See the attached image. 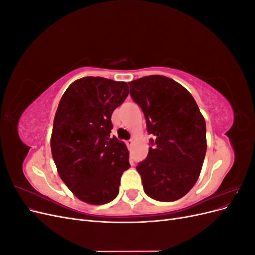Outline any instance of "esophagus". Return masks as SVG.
<instances>
[{"label":"esophagus","instance_id":"34e87169","mask_svg":"<svg viewBox=\"0 0 255 255\" xmlns=\"http://www.w3.org/2000/svg\"><path fill=\"white\" fill-rule=\"evenodd\" d=\"M127 143H128V145H132V144H133V139H129V140H128V141H127Z\"/></svg>","mask_w":255,"mask_h":255}]
</instances>
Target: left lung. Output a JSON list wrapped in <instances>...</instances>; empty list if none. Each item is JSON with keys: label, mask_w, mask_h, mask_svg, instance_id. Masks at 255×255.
<instances>
[{"label": "left lung", "mask_w": 255, "mask_h": 255, "mask_svg": "<svg viewBox=\"0 0 255 255\" xmlns=\"http://www.w3.org/2000/svg\"><path fill=\"white\" fill-rule=\"evenodd\" d=\"M151 138L146 158L136 167L150 198L171 202L194 187L206 153V126L195 99L182 85L163 75L128 83Z\"/></svg>", "instance_id": "8db88e82"}]
</instances>
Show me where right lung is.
Listing matches in <instances>:
<instances>
[{
  "instance_id": "1",
  "label": "right lung",
  "mask_w": 255,
  "mask_h": 255,
  "mask_svg": "<svg viewBox=\"0 0 255 255\" xmlns=\"http://www.w3.org/2000/svg\"><path fill=\"white\" fill-rule=\"evenodd\" d=\"M128 95L126 82L87 76L61 97L53 122L51 151L60 179L76 198L109 203L129 168L126 144L111 137L112 114Z\"/></svg>"
}]
</instances>
